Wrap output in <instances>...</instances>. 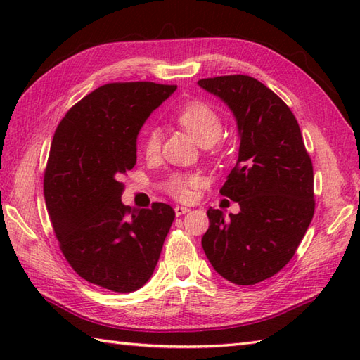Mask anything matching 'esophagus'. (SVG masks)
Returning a JSON list of instances; mask_svg holds the SVG:
<instances>
[{"mask_svg":"<svg viewBox=\"0 0 360 360\" xmlns=\"http://www.w3.org/2000/svg\"><path fill=\"white\" fill-rule=\"evenodd\" d=\"M190 209L188 207H184V205H176L174 207V213L176 217H181V215H186V213H188Z\"/></svg>","mask_w":360,"mask_h":360,"instance_id":"34e87169","label":"esophagus"}]
</instances>
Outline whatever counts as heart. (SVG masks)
<instances>
[{
	"instance_id": "heart-1",
	"label": "heart",
	"mask_w": 360,
	"mask_h": 360,
	"mask_svg": "<svg viewBox=\"0 0 360 360\" xmlns=\"http://www.w3.org/2000/svg\"><path fill=\"white\" fill-rule=\"evenodd\" d=\"M174 119L193 139L201 145H210L218 139L223 129L219 114L209 103L202 101H190L174 114ZM142 151L147 158H153L159 151V133L150 128L143 133ZM200 178L196 174L173 173L165 182V190L176 200L187 201L192 198V190L198 186Z\"/></svg>"
}]
</instances>
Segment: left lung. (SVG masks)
Returning <instances> with one entry per match:
<instances>
[{
  "mask_svg": "<svg viewBox=\"0 0 360 360\" xmlns=\"http://www.w3.org/2000/svg\"><path fill=\"white\" fill-rule=\"evenodd\" d=\"M238 125V160L219 193L240 213L209 209L202 249L221 277L249 286L271 278L294 257L314 217V173L300 127L281 98L249 75L201 79Z\"/></svg>",
  "mask_w": 360,
  "mask_h": 360,
  "instance_id": "1",
  "label": "left lung"
}]
</instances>
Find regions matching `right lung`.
Instances as JSON below:
<instances>
[{
  "mask_svg": "<svg viewBox=\"0 0 360 360\" xmlns=\"http://www.w3.org/2000/svg\"><path fill=\"white\" fill-rule=\"evenodd\" d=\"M174 89L153 82L103 85L65 114L51 143L43 188L60 250L83 280L112 292L148 281L174 219L168 204L133 210L120 201L137 134Z\"/></svg>",
  "mask_w": 360,
  "mask_h": 360,
  "instance_id": "right-lung-1",
  "label": "right lung"
}]
</instances>
